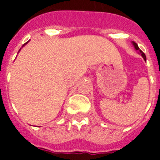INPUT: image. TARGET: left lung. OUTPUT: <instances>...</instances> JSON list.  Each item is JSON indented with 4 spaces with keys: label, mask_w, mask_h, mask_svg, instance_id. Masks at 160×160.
Instances as JSON below:
<instances>
[{
    "label": "left lung",
    "mask_w": 160,
    "mask_h": 160,
    "mask_svg": "<svg viewBox=\"0 0 160 160\" xmlns=\"http://www.w3.org/2000/svg\"><path fill=\"white\" fill-rule=\"evenodd\" d=\"M133 44H134V47H135V49H136V50H139V46H138V45H137L136 43H134V42H133ZM140 53H141V55H142V56H143V57H144V60H146V56H145V55H144V53H143V52H142L141 51H140Z\"/></svg>",
    "instance_id": "left-lung-1"
}]
</instances>
